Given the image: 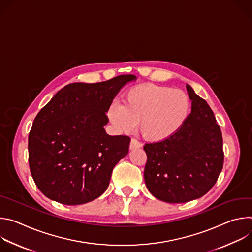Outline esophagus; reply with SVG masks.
Masks as SVG:
<instances>
[{
  "label": "esophagus",
  "instance_id": "esophagus-1",
  "mask_svg": "<svg viewBox=\"0 0 252 252\" xmlns=\"http://www.w3.org/2000/svg\"><path fill=\"white\" fill-rule=\"evenodd\" d=\"M138 148H141V143L138 140L131 138L130 142H129V149L133 150V149H138Z\"/></svg>",
  "mask_w": 252,
  "mask_h": 252
}]
</instances>
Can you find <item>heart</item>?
Here are the masks:
<instances>
[{
	"instance_id": "1",
	"label": "heart",
	"mask_w": 252,
	"mask_h": 252,
	"mask_svg": "<svg viewBox=\"0 0 252 252\" xmlns=\"http://www.w3.org/2000/svg\"><path fill=\"white\" fill-rule=\"evenodd\" d=\"M189 113L190 99L184 91L145 84L127 90L123 104L113 102L107 109V118L123 132L132 131L139 123L142 137L158 142L181 128Z\"/></svg>"
}]
</instances>
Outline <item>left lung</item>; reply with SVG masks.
<instances>
[{"mask_svg":"<svg viewBox=\"0 0 252 252\" xmlns=\"http://www.w3.org/2000/svg\"><path fill=\"white\" fill-rule=\"evenodd\" d=\"M191 113L169 138L147 143L145 182L150 192L168 203L203 196L217 183L224 160L222 134L207 102L187 85Z\"/></svg>","mask_w":252,"mask_h":252,"instance_id":"left-lung-1","label":"left lung"}]
</instances>
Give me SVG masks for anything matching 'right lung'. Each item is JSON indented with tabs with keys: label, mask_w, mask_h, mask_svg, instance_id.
<instances>
[{
	"label": "right lung",
	"mask_w": 252,
	"mask_h": 252,
	"mask_svg": "<svg viewBox=\"0 0 252 252\" xmlns=\"http://www.w3.org/2000/svg\"><path fill=\"white\" fill-rule=\"evenodd\" d=\"M133 80V75H122L101 83L69 84L34 118L29 165L35 186L48 198L78 205L106 190L115 165L128 153L130 138L105 133V113L123 86Z\"/></svg>",
	"instance_id": "1"
}]
</instances>
